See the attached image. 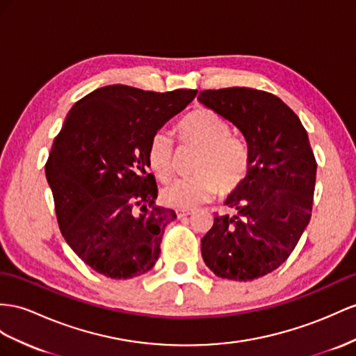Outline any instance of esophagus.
<instances>
[{
	"instance_id": "34e87169",
	"label": "esophagus",
	"mask_w": 356,
	"mask_h": 356,
	"mask_svg": "<svg viewBox=\"0 0 356 356\" xmlns=\"http://www.w3.org/2000/svg\"><path fill=\"white\" fill-rule=\"evenodd\" d=\"M176 213H177L179 218H185V216L193 213V209H177Z\"/></svg>"
}]
</instances>
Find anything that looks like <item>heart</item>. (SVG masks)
I'll return each mask as SVG.
<instances>
[{"instance_id":"obj_1","label":"heart","mask_w":356,"mask_h":356,"mask_svg":"<svg viewBox=\"0 0 356 356\" xmlns=\"http://www.w3.org/2000/svg\"><path fill=\"white\" fill-rule=\"evenodd\" d=\"M184 145L198 149L191 163L194 175L181 177L162 189V202L189 209L211 200L216 193L227 195L238 189L250 170V152L239 136L230 134L225 118L207 106L189 111L177 124ZM149 167L161 181H170L176 172V145L159 131L147 147Z\"/></svg>"}]
</instances>
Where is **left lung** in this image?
<instances>
[{"label":"left lung","instance_id":"left-lung-1","mask_svg":"<svg viewBox=\"0 0 356 356\" xmlns=\"http://www.w3.org/2000/svg\"><path fill=\"white\" fill-rule=\"evenodd\" d=\"M198 100L230 120L247 140L250 170L202 239L215 275L251 281L284 263L312 218L317 163L299 117L268 91L230 87L200 91Z\"/></svg>","mask_w":356,"mask_h":356}]
</instances>
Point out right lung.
Segmentation results:
<instances>
[{
	"label": "right lung",
	"mask_w": 356,
	"mask_h": 356,
	"mask_svg": "<svg viewBox=\"0 0 356 356\" xmlns=\"http://www.w3.org/2000/svg\"><path fill=\"white\" fill-rule=\"evenodd\" d=\"M197 96L115 84L72 106L44 165L63 238L105 277L127 280L156 263L171 209L154 206L152 136Z\"/></svg>",
	"instance_id": "1"
}]
</instances>
